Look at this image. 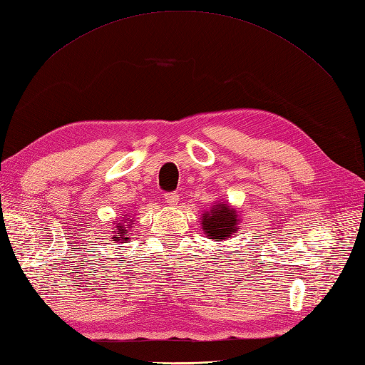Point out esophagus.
<instances>
[{
  "label": "esophagus",
  "instance_id": "1",
  "mask_svg": "<svg viewBox=\"0 0 365 365\" xmlns=\"http://www.w3.org/2000/svg\"><path fill=\"white\" fill-rule=\"evenodd\" d=\"M164 200L167 204H170V206H176L178 201H180V197H178V195L173 192H168L164 195Z\"/></svg>",
  "mask_w": 365,
  "mask_h": 365
}]
</instances>
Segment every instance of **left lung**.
Masks as SVG:
<instances>
[{"label":"left lung","mask_w":365,"mask_h":365,"mask_svg":"<svg viewBox=\"0 0 365 365\" xmlns=\"http://www.w3.org/2000/svg\"><path fill=\"white\" fill-rule=\"evenodd\" d=\"M240 225L238 212L225 201L213 204L209 210L201 215V226L206 237L221 242L237 234Z\"/></svg>","instance_id":"8db88e82"}]
</instances>
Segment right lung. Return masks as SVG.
<instances>
[{
  "instance_id": "add662e5",
  "label": "right lung",
  "mask_w": 365,
  "mask_h": 365,
  "mask_svg": "<svg viewBox=\"0 0 365 365\" xmlns=\"http://www.w3.org/2000/svg\"><path fill=\"white\" fill-rule=\"evenodd\" d=\"M133 226V218L131 215H122L120 218H118V221L114 223V230H111V232L114 234L111 238L114 243L118 242H128V235H130V229Z\"/></svg>"
}]
</instances>
